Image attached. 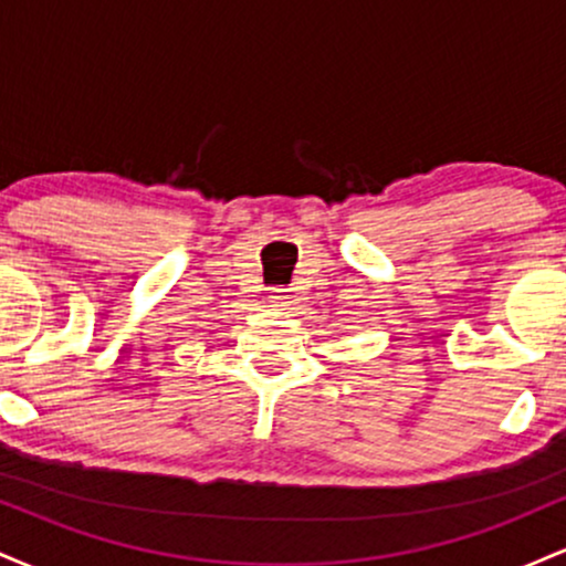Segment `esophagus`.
Here are the masks:
<instances>
[{"mask_svg":"<svg viewBox=\"0 0 566 566\" xmlns=\"http://www.w3.org/2000/svg\"><path fill=\"white\" fill-rule=\"evenodd\" d=\"M269 303L276 305V308H282V305H287V303H290L287 290H284V287H271V292H269Z\"/></svg>","mask_w":566,"mask_h":566,"instance_id":"1","label":"esophagus"}]
</instances>
